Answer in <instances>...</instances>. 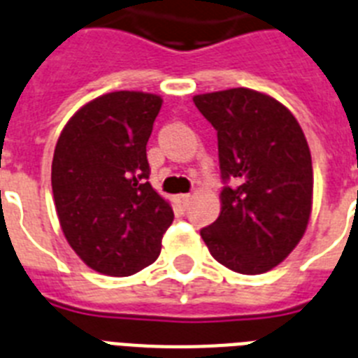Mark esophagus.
Instances as JSON below:
<instances>
[{"label": "esophagus", "mask_w": 358, "mask_h": 358, "mask_svg": "<svg viewBox=\"0 0 358 358\" xmlns=\"http://www.w3.org/2000/svg\"><path fill=\"white\" fill-rule=\"evenodd\" d=\"M189 200H191V194H185V193H182V194H176V202L178 203H182V206H187V202Z\"/></svg>", "instance_id": "1"}]
</instances>
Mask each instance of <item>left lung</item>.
<instances>
[{"label": "left lung", "instance_id": "8db88e82", "mask_svg": "<svg viewBox=\"0 0 358 358\" xmlns=\"http://www.w3.org/2000/svg\"><path fill=\"white\" fill-rule=\"evenodd\" d=\"M218 136L225 185L220 216L200 231L209 253L233 271L260 275L286 260L308 227L313 165L306 136L286 105L236 87L196 94Z\"/></svg>", "mask_w": 358, "mask_h": 358}]
</instances>
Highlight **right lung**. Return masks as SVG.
<instances>
[{
  "label": "right lung",
  "mask_w": 358,
  "mask_h": 358,
  "mask_svg": "<svg viewBox=\"0 0 358 358\" xmlns=\"http://www.w3.org/2000/svg\"><path fill=\"white\" fill-rule=\"evenodd\" d=\"M162 96L101 94L78 109L58 138L52 194L69 245L87 266L129 276L155 262L173 207L149 178L147 142Z\"/></svg>",
  "instance_id": "right-lung-1"
}]
</instances>
